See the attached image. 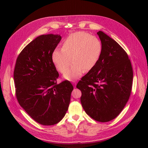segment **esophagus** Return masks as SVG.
<instances>
[{
	"mask_svg": "<svg viewBox=\"0 0 148 148\" xmlns=\"http://www.w3.org/2000/svg\"><path fill=\"white\" fill-rule=\"evenodd\" d=\"M73 84H74V85H76V84H77V83H76V82H73Z\"/></svg>",
	"mask_w": 148,
	"mask_h": 148,
	"instance_id": "34e87169",
	"label": "esophagus"
}]
</instances>
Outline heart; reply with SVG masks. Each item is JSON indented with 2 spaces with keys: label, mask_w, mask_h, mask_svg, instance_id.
Here are the masks:
<instances>
[{
  "label": "heart",
  "mask_w": 148,
  "mask_h": 148,
  "mask_svg": "<svg viewBox=\"0 0 148 148\" xmlns=\"http://www.w3.org/2000/svg\"><path fill=\"white\" fill-rule=\"evenodd\" d=\"M102 52L100 39L85 32L70 34L62 44V49H56L52 56V61L58 71L64 73L73 62L64 78L74 81L82 77L85 71L92 70L99 60Z\"/></svg>",
  "instance_id": "1"
}]
</instances>
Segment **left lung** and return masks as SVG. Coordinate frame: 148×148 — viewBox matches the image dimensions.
Returning <instances> with one entry per match:
<instances>
[{
  "label": "left lung",
  "instance_id": "8db88e82",
  "mask_svg": "<svg viewBox=\"0 0 148 148\" xmlns=\"http://www.w3.org/2000/svg\"><path fill=\"white\" fill-rule=\"evenodd\" d=\"M97 34L102 44L99 60L77 84L86 113L97 122H107L120 114L130 96L133 69L127 53L102 31Z\"/></svg>",
  "mask_w": 148,
  "mask_h": 148
}]
</instances>
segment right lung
Masks as SVG:
<instances>
[{"mask_svg": "<svg viewBox=\"0 0 148 148\" xmlns=\"http://www.w3.org/2000/svg\"><path fill=\"white\" fill-rule=\"evenodd\" d=\"M61 39L52 34L34 39L18 56L13 72L18 102L42 125H53L64 118L73 89L68 80L57 83L59 75L52 56Z\"/></svg>", "mask_w": 148, "mask_h": 148, "instance_id": "add662e5", "label": "right lung"}]
</instances>
